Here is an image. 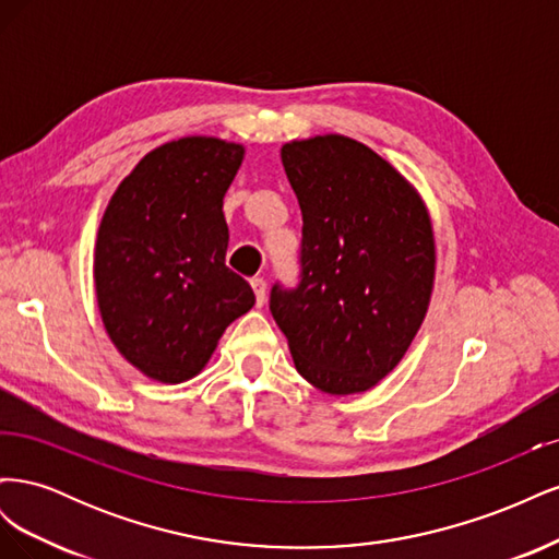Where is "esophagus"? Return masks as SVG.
Segmentation results:
<instances>
[{
    "label": "esophagus",
    "instance_id": "esophagus-1",
    "mask_svg": "<svg viewBox=\"0 0 559 559\" xmlns=\"http://www.w3.org/2000/svg\"><path fill=\"white\" fill-rule=\"evenodd\" d=\"M251 289H253V294H257L259 306H263V302H265V292H267L265 280L263 277H251Z\"/></svg>",
    "mask_w": 559,
    "mask_h": 559
}]
</instances>
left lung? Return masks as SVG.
<instances>
[{
	"instance_id": "8db88e82",
	"label": "left lung",
	"mask_w": 559,
	"mask_h": 559,
	"mask_svg": "<svg viewBox=\"0 0 559 559\" xmlns=\"http://www.w3.org/2000/svg\"><path fill=\"white\" fill-rule=\"evenodd\" d=\"M282 165L302 214L300 280L273 286L270 312L310 384L366 392L425 321L436 270L429 212L392 165L343 134L284 144Z\"/></svg>"
}]
</instances>
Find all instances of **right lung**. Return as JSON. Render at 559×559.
I'll return each instance as SVG.
<instances>
[{
	"instance_id": "right-lung-1",
	"label": "right lung",
	"mask_w": 559,
	"mask_h": 559,
	"mask_svg": "<svg viewBox=\"0 0 559 559\" xmlns=\"http://www.w3.org/2000/svg\"><path fill=\"white\" fill-rule=\"evenodd\" d=\"M240 144L181 138L146 154L111 195L95 245V292L116 349L151 380L198 376L230 321L251 310L226 265L224 195Z\"/></svg>"
}]
</instances>
